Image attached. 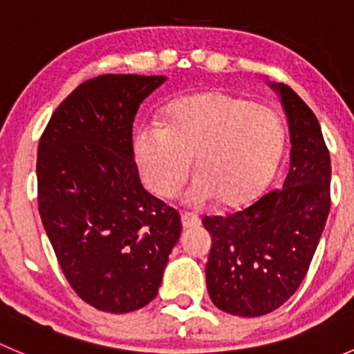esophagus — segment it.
Wrapping results in <instances>:
<instances>
[{
    "label": "esophagus",
    "mask_w": 354,
    "mask_h": 354,
    "mask_svg": "<svg viewBox=\"0 0 354 354\" xmlns=\"http://www.w3.org/2000/svg\"><path fill=\"white\" fill-rule=\"evenodd\" d=\"M198 224H200L198 216H195V214H190V212L181 214V226H183V230H190V227L198 226Z\"/></svg>",
    "instance_id": "1"
}]
</instances>
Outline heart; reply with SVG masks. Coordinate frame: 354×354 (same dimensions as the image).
<instances>
[{
  "label": "heart",
  "mask_w": 354,
  "mask_h": 354,
  "mask_svg": "<svg viewBox=\"0 0 354 354\" xmlns=\"http://www.w3.org/2000/svg\"><path fill=\"white\" fill-rule=\"evenodd\" d=\"M283 145V123L272 109L209 91L171 102L164 124H142L133 137V159L144 187L166 198L187 180L195 157L198 174L185 202L209 205L221 200L238 209L260 197Z\"/></svg>",
  "instance_id": "b5f03b06"
}]
</instances>
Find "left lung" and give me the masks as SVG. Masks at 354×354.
I'll use <instances>...</instances> for the list:
<instances>
[{
	"label": "left lung",
	"mask_w": 354,
	"mask_h": 354,
	"mask_svg": "<svg viewBox=\"0 0 354 354\" xmlns=\"http://www.w3.org/2000/svg\"><path fill=\"white\" fill-rule=\"evenodd\" d=\"M288 118L289 169L279 190L226 217H203L212 234L205 267L214 305L240 317L279 308L299 288L330 210V156L313 111L286 84L267 82Z\"/></svg>",
	"instance_id": "left-lung-1"
}]
</instances>
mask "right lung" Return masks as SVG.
I'll use <instances>...</instances> for the list:
<instances>
[{
  "mask_svg": "<svg viewBox=\"0 0 354 354\" xmlns=\"http://www.w3.org/2000/svg\"><path fill=\"white\" fill-rule=\"evenodd\" d=\"M162 75H101L49 120L37 151L39 214L63 274L85 303L128 313L157 296L180 216L140 183L133 121Z\"/></svg>",
  "mask_w": 354,
  "mask_h": 354,
  "instance_id": "1",
  "label": "right lung"
}]
</instances>
